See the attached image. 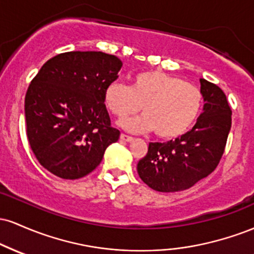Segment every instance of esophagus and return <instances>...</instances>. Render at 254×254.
<instances>
[{
	"mask_svg": "<svg viewBox=\"0 0 254 254\" xmlns=\"http://www.w3.org/2000/svg\"><path fill=\"white\" fill-rule=\"evenodd\" d=\"M121 139H122V141H125V142H131L133 138L131 136H129V135H125V133H122Z\"/></svg>",
	"mask_w": 254,
	"mask_h": 254,
	"instance_id": "obj_1",
	"label": "esophagus"
}]
</instances>
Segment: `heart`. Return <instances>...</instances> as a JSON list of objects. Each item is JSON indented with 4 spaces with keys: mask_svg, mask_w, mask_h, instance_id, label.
<instances>
[{
    "mask_svg": "<svg viewBox=\"0 0 254 254\" xmlns=\"http://www.w3.org/2000/svg\"><path fill=\"white\" fill-rule=\"evenodd\" d=\"M104 98L117 118L133 115L142 106L143 115L122 121L121 127L131 132L154 130L164 139L177 138L190 129L203 103L197 86L160 70L138 72L131 87L117 81L110 83Z\"/></svg>",
    "mask_w": 254,
    "mask_h": 254,
    "instance_id": "obj_1",
    "label": "heart"
}]
</instances>
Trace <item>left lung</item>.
Here are the masks:
<instances>
[{
	"label": "left lung",
	"mask_w": 254,
	"mask_h": 254,
	"mask_svg": "<svg viewBox=\"0 0 254 254\" xmlns=\"http://www.w3.org/2000/svg\"><path fill=\"white\" fill-rule=\"evenodd\" d=\"M200 92L205 104L192 130L166 143L150 142L147 155L137 164L139 178L153 190H186L215 171L223 155L232 109L215 83L200 78Z\"/></svg>",
	"instance_id": "obj_1"
}]
</instances>
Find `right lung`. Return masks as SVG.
Listing matches in <instances>:
<instances>
[{
  "mask_svg": "<svg viewBox=\"0 0 254 254\" xmlns=\"http://www.w3.org/2000/svg\"><path fill=\"white\" fill-rule=\"evenodd\" d=\"M122 65L101 51H70L40 68L26 93L25 117L28 143L45 170L62 179L82 178L118 141L104 95Z\"/></svg>",
  "mask_w": 254,
  "mask_h": 254,
  "instance_id": "1",
  "label": "right lung"
}]
</instances>
